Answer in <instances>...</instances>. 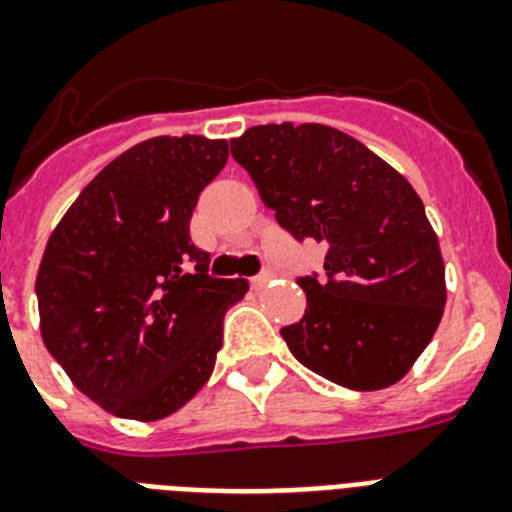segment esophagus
<instances>
[{"instance_id": "obj_1", "label": "esophagus", "mask_w": 512, "mask_h": 512, "mask_svg": "<svg viewBox=\"0 0 512 512\" xmlns=\"http://www.w3.org/2000/svg\"><path fill=\"white\" fill-rule=\"evenodd\" d=\"M270 278H273V273H270V270H263V273H257V276L249 278V283H252V289H263Z\"/></svg>"}]
</instances>
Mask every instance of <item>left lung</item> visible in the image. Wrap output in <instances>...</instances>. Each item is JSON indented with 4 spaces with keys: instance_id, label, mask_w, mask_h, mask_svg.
<instances>
[{
    "instance_id": "obj_1",
    "label": "left lung",
    "mask_w": 512,
    "mask_h": 512,
    "mask_svg": "<svg viewBox=\"0 0 512 512\" xmlns=\"http://www.w3.org/2000/svg\"><path fill=\"white\" fill-rule=\"evenodd\" d=\"M231 156L281 229L325 247V273L296 278L307 309L281 328L291 354L351 390L401 380L445 309L440 244L414 187L325 124L252 127L231 140Z\"/></svg>"
}]
</instances>
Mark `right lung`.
Instances as JSON below:
<instances>
[{
    "label": "right lung",
    "instance_id": "right-lung-1",
    "mask_svg": "<svg viewBox=\"0 0 512 512\" xmlns=\"http://www.w3.org/2000/svg\"><path fill=\"white\" fill-rule=\"evenodd\" d=\"M226 158V140H145L114 158L49 236L36 278L41 336L109 414L163 419L216 367L223 317L249 283L210 276L190 218Z\"/></svg>",
    "mask_w": 512,
    "mask_h": 512
}]
</instances>
